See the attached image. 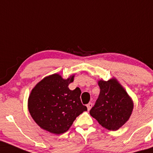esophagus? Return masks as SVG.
Here are the masks:
<instances>
[{
  "label": "esophagus",
  "instance_id": "esophagus-1",
  "mask_svg": "<svg viewBox=\"0 0 153 153\" xmlns=\"http://www.w3.org/2000/svg\"><path fill=\"white\" fill-rule=\"evenodd\" d=\"M93 104L92 103V102H89V103H88V104L87 105V108H88V110H91L92 107H93Z\"/></svg>",
  "mask_w": 153,
  "mask_h": 153
}]
</instances>
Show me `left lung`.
<instances>
[{
	"instance_id": "8db88e82",
	"label": "left lung",
	"mask_w": 153,
	"mask_h": 153,
	"mask_svg": "<svg viewBox=\"0 0 153 153\" xmlns=\"http://www.w3.org/2000/svg\"><path fill=\"white\" fill-rule=\"evenodd\" d=\"M100 91L90 114L99 124L110 130H117L131 115L133 102L116 79L100 80Z\"/></svg>"
}]
</instances>
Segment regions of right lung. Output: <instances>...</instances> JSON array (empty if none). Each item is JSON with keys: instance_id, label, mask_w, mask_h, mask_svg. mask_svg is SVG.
I'll return each mask as SVG.
<instances>
[{"instance_id": "1", "label": "right lung", "mask_w": 153, "mask_h": 153, "mask_svg": "<svg viewBox=\"0 0 153 153\" xmlns=\"http://www.w3.org/2000/svg\"><path fill=\"white\" fill-rule=\"evenodd\" d=\"M74 75L64 80L58 74L45 77L36 85L28 98V110L35 122L51 133L68 130L87 107L80 100L81 91L69 89Z\"/></svg>"}]
</instances>
